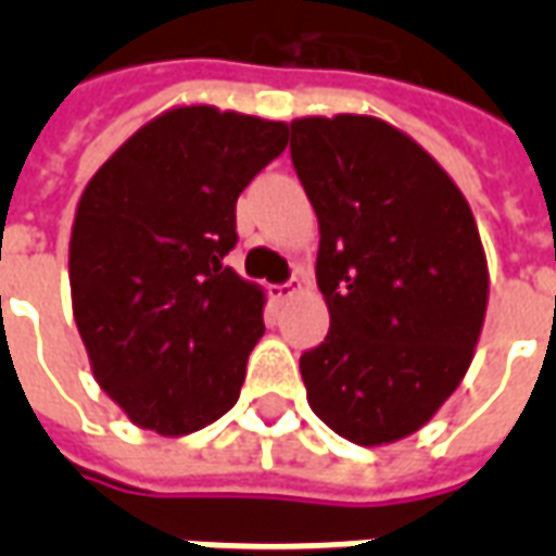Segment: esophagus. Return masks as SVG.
<instances>
[{"instance_id":"34e87169","label":"esophagus","mask_w":556,"mask_h":556,"mask_svg":"<svg viewBox=\"0 0 556 556\" xmlns=\"http://www.w3.org/2000/svg\"><path fill=\"white\" fill-rule=\"evenodd\" d=\"M303 289V277H298V274H294V277L289 279V282H279V286H270V289H267V294H270V298H274V301L277 303H282V301H289L291 294H298V291Z\"/></svg>"}]
</instances>
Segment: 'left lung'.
Returning a JSON list of instances; mask_svg holds the SVG:
<instances>
[{
	"label": "left lung",
	"instance_id": "obj_1",
	"mask_svg": "<svg viewBox=\"0 0 556 556\" xmlns=\"http://www.w3.org/2000/svg\"><path fill=\"white\" fill-rule=\"evenodd\" d=\"M291 163L330 309L325 342L301 357L309 408L351 443L402 441L473 361L489 303L473 211L429 151L372 115L291 122Z\"/></svg>",
	"mask_w": 556,
	"mask_h": 556
}]
</instances>
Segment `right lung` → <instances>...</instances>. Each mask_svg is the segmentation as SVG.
<instances>
[{"label":"right lung","mask_w":556,"mask_h":556,"mask_svg":"<svg viewBox=\"0 0 556 556\" xmlns=\"http://www.w3.org/2000/svg\"><path fill=\"white\" fill-rule=\"evenodd\" d=\"M289 125L175 106L94 172L71 231V301L106 396L166 438L211 426L241 396L265 333V291L223 258L235 202L277 160Z\"/></svg>","instance_id":"obj_1"}]
</instances>
